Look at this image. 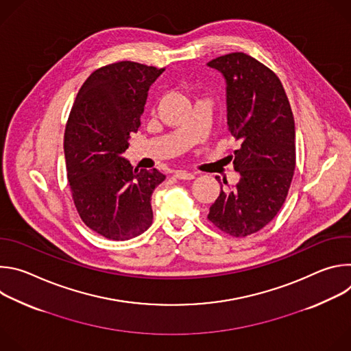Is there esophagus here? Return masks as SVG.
<instances>
[{
	"label": "esophagus",
	"mask_w": 351,
	"mask_h": 351,
	"mask_svg": "<svg viewBox=\"0 0 351 351\" xmlns=\"http://www.w3.org/2000/svg\"><path fill=\"white\" fill-rule=\"evenodd\" d=\"M175 176H176L178 179H182V180H191V179L195 178L194 173L187 172V171H176V172H175Z\"/></svg>",
	"instance_id": "esophagus-1"
}]
</instances>
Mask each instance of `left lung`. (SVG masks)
Wrapping results in <instances>:
<instances>
[{
  "instance_id": "8db88e82",
  "label": "left lung",
  "mask_w": 351,
  "mask_h": 351,
  "mask_svg": "<svg viewBox=\"0 0 351 351\" xmlns=\"http://www.w3.org/2000/svg\"><path fill=\"white\" fill-rule=\"evenodd\" d=\"M207 65L225 79L228 130L240 141L233 152L240 179L223 191L218 178L208 219L244 237L268 225L285 203L295 168L294 118L279 77L253 57L232 53Z\"/></svg>"
}]
</instances>
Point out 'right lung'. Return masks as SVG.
<instances>
[{"label":"right lung","mask_w":351,"mask_h":351,"mask_svg":"<svg viewBox=\"0 0 351 351\" xmlns=\"http://www.w3.org/2000/svg\"><path fill=\"white\" fill-rule=\"evenodd\" d=\"M162 72L130 61L97 69L72 107L64 137L72 197L82 221L107 239L129 240L152 226L153 191L167 176L133 169L123 153Z\"/></svg>","instance_id":"add662e5"}]
</instances>
